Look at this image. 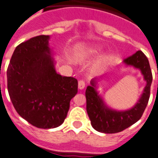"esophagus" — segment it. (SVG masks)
I'll list each match as a JSON object with an SVG mask.
<instances>
[{
    "mask_svg": "<svg viewBox=\"0 0 158 158\" xmlns=\"http://www.w3.org/2000/svg\"><path fill=\"white\" fill-rule=\"evenodd\" d=\"M85 85H86V83H85V82L83 80H79V83H78V86H79V89H84Z\"/></svg>",
    "mask_w": 158,
    "mask_h": 158,
    "instance_id": "esophagus-1",
    "label": "esophagus"
}]
</instances>
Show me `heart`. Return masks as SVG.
I'll return each mask as SVG.
<instances>
[{
	"label": "heart",
	"mask_w": 158,
	"mask_h": 158,
	"mask_svg": "<svg viewBox=\"0 0 158 158\" xmlns=\"http://www.w3.org/2000/svg\"><path fill=\"white\" fill-rule=\"evenodd\" d=\"M102 48L97 44H86L79 46L76 50V56L79 59H86L98 54Z\"/></svg>",
	"instance_id": "b5f03b06"
}]
</instances>
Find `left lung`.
Returning a JSON list of instances; mask_svg holds the SVG:
<instances>
[{
    "label": "left lung",
    "instance_id": "obj_1",
    "mask_svg": "<svg viewBox=\"0 0 158 158\" xmlns=\"http://www.w3.org/2000/svg\"><path fill=\"white\" fill-rule=\"evenodd\" d=\"M123 64L126 68L132 67L140 71L146 86L134 106L125 110H119L108 106L98 90V82L104 76L100 79H91L90 85L86 89V112L92 127L102 133H117L136 123L143 116L150 98L153 76L149 60L144 53L142 51H137L135 54L123 60Z\"/></svg>",
    "mask_w": 158,
    "mask_h": 158
}]
</instances>
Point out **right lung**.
Wrapping results in <instances>:
<instances>
[{"instance_id": "right-lung-1", "label": "right lung", "mask_w": 158, "mask_h": 158, "mask_svg": "<svg viewBox=\"0 0 158 158\" xmlns=\"http://www.w3.org/2000/svg\"><path fill=\"white\" fill-rule=\"evenodd\" d=\"M49 35H39L19 44L8 70V90L19 116L35 127L55 128L64 121L78 81L56 71Z\"/></svg>"}]
</instances>
